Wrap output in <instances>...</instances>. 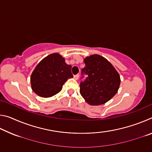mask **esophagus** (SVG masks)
<instances>
[{
	"mask_svg": "<svg viewBox=\"0 0 152 152\" xmlns=\"http://www.w3.org/2000/svg\"><path fill=\"white\" fill-rule=\"evenodd\" d=\"M78 78H79V75H78V74H76V75H74V78L75 79V80H78Z\"/></svg>",
	"mask_w": 152,
	"mask_h": 152,
	"instance_id": "obj_1",
	"label": "esophagus"
}]
</instances>
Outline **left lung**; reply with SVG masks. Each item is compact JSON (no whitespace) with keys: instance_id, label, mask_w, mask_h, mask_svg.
<instances>
[{"instance_id":"1","label":"left lung","mask_w":152,"mask_h":152,"mask_svg":"<svg viewBox=\"0 0 152 152\" xmlns=\"http://www.w3.org/2000/svg\"><path fill=\"white\" fill-rule=\"evenodd\" d=\"M84 63L85 67L82 69L81 78L84 74L87 77L80 82V92L89 104H103L111 99L119 90V74L107 59L100 55L86 57Z\"/></svg>"}]
</instances>
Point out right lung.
Returning a JSON list of instances; mask_svg holds the SVG:
<instances>
[{
	"label": "right lung",
	"mask_w": 152,
	"mask_h": 152,
	"mask_svg": "<svg viewBox=\"0 0 152 152\" xmlns=\"http://www.w3.org/2000/svg\"><path fill=\"white\" fill-rule=\"evenodd\" d=\"M72 66L65 59L55 53L43 58L31 76V88L39 96L48 98L58 94L68 78L73 77Z\"/></svg>",
	"instance_id": "right-lung-1"
}]
</instances>
